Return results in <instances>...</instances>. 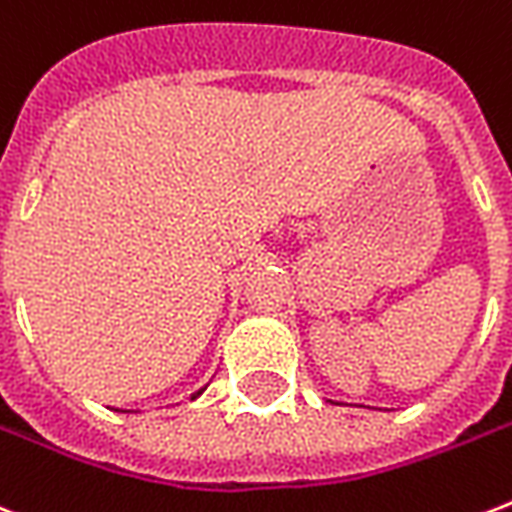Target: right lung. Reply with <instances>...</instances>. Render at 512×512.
Instances as JSON below:
<instances>
[{
  "label": "right lung",
  "instance_id": "add662e5",
  "mask_svg": "<svg viewBox=\"0 0 512 512\" xmlns=\"http://www.w3.org/2000/svg\"><path fill=\"white\" fill-rule=\"evenodd\" d=\"M198 395H201V392H195V395H193V400H195V397H198Z\"/></svg>",
  "mask_w": 512,
  "mask_h": 512
}]
</instances>
